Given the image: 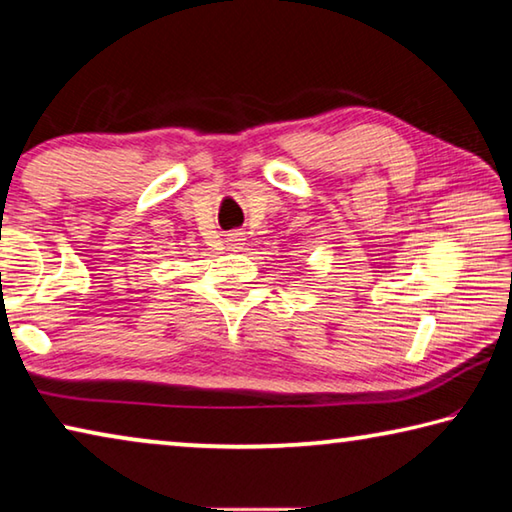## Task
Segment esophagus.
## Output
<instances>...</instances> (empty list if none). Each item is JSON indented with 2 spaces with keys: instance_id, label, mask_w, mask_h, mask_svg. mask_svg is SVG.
<instances>
[{
  "instance_id": "1",
  "label": "esophagus",
  "mask_w": 512,
  "mask_h": 512,
  "mask_svg": "<svg viewBox=\"0 0 512 512\" xmlns=\"http://www.w3.org/2000/svg\"><path fill=\"white\" fill-rule=\"evenodd\" d=\"M245 236H242L240 231H236V233H229V236H226V245H229L231 249H240L242 245H245Z\"/></svg>"
}]
</instances>
